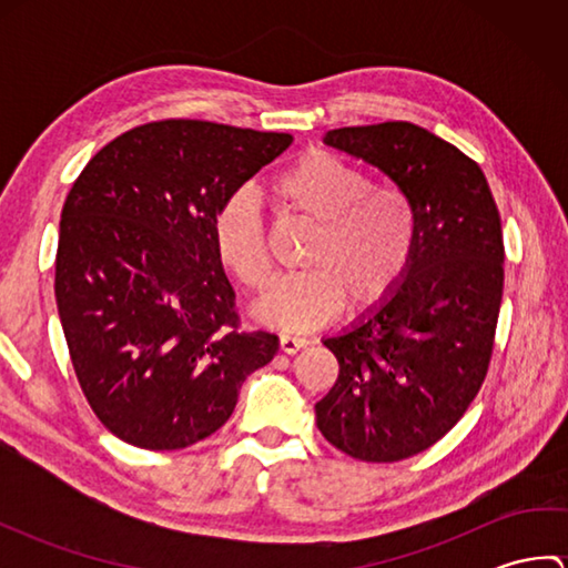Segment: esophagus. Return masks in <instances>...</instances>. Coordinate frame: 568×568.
Masks as SVG:
<instances>
[{
	"instance_id": "34e87169",
	"label": "esophagus",
	"mask_w": 568,
	"mask_h": 568,
	"mask_svg": "<svg viewBox=\"0 0 568 568\" xmlns=\"http://www.w3.org/2000/svg\"><path fill=\"white\" fill-rule=\"evenodd\" d=\"M307 346V339H300V336H281V352L283 354H297L300 348Z\"/></svg>"
}]
</instances>
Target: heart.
Wrapping results in <instances>:
<instances>
[{"label": "heart", "mask_w": 568, "mask_h": 568, "mask_svg": "<svg viewBox=\"0 0 568 568\" xmlns=\"http://www.w3.org/2000/svg\"><path fill=\"white\" fill-rule=\"evenodd\" d=\"M287 210L317 224L303 256L307 271L275 281L256 317L283 332H307L329 322L348 300L352 310L383 303L407 271L417 241V214L400 187L371 178L327 149H307L275 180ZM216 258L248 293L271 277V256L258 200L241 190L212 220Z\"/></svg>", "instance_id": "b5f03b06"}]
</instances>
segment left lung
I'll list each match as a JSON object with an SVG mask.
<instances>
[{
    "label": "left lung",
    "mask_w": 568,
    "mask_h": 568,
    "mask_svg": "<svg viewBox=\"0 0 568 568\" xmlns=\"http://www.w3.org/2000/svg\"><path fill=\"white\" fill-rule=\"evenodd\" d=\"M324 143L376 165L417 214L400 285L324 339L339 378L315 405L324 439L371 464L437 444L488 373L503 300V229L476 161L409 122L332 129Z\"/></svg>",
    "instance_id": "left-lung-1"
}]
</instances>
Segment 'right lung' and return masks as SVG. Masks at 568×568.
Masks as SVG:
<instances>
[{"label":"right lung","mask_w":568,"mask_h":568,"mask_svg":"<svg viewBox=\"0 0 568 568\" xmlns=\"http://www.w3.org/2000/svg\"><path fill=\"white\" fill-rule=\"evenodd\" d=\"M291 143L165 119L106 143L72 183L55 303L80 388L114 437L151 452L202 442L275 356V334L239 329L212 220Z\"/></svg>","instance_id":"add662e5"}]
</instances>
